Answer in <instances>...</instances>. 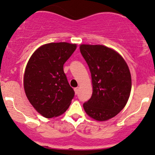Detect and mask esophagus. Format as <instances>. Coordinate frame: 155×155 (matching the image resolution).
<instances>
[{"mask_svg": "<svg viewBox=\"0 0 155 155\" xmlns=\"http://www.w3.org/2000/svg\"><path fill=\"white\" fill-rule=\"evenodd\" d=\"M74 91H75V93H76V94H78V91H79V87H75L74 88Z\"/></svg>", "mask_w": 155, "mask_h": 155, "instance_id": "obj_1", "label": "esophagus"}]
</instances>
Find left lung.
Segmentation results:
<instances>
[{
    "instance_id": "1",
    "label": "left lung",
    "mask_w": 155,
    "mask_h": 155,
    "mask_svg": "<svg viewBox=\"0 0 155 155\" xmlns=\"http://www.w3.org/2000/svg\"><path fill=\"white\" fill-rule=\"evenodd\" d=\"M80 51L91 73L93 92L83 104L85 112L104 121L125 107L131 91L129 68L115 50L102 45H80Z\"/></svg>"
}]
</instances>
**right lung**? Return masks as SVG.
<instances>
[{"label":"right lung","instance_id":"right-lung-1","mask_svg":"<svg viewBox=\"0 0 155 155\" xmlns=\"http://www.w3.org/2000/svg\"><path fill=\"white\" fill-rule=\"evenodd\" d=\"M76 44L51 43L37 48L26 66L24 88L29 102L45 118L62 115L70 107L75 92L69 85L64 64Z\"/></svg>","mask_w":155,"mask_h":155}]
</instances>
